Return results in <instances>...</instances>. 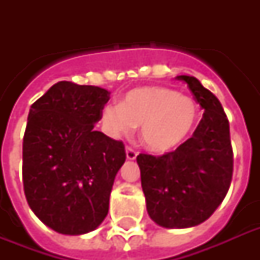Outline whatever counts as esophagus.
Instances as JSON below:
<instances>
[{"label": "esophagus", "mask_w": 260, "mask_h": 260, "mask_svg": "<svg viewBox=\"0 0 260 260\" xmlns=\"http://www.w3.org/2000/svg\"><path fill=\"white\" fill-rule=\"evenodd\" d=\"M125 154H126V159H128V160H135V159H136V156H138L136 151L132 150V148H129V147H126L125 148Z\"/></svg>", "instance_id": "esophagus-1"}]
</instances>
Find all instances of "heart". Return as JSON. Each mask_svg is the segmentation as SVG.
<instances>
[{"instance_id": "heart-1", "label": "heart", "mask_w": 260, "mask_h": 260, "mask_svg": "<svg viewBox=\"0 0 260 260\" xmlns=\"http://www.w3.org/2000/svg\"><path fill=\"white\" fill-rule=\"evenodd\" d=\"M200 110L193 98L159 86L136 87L124 94L120 105L106 106L102 128L112 138L129 135L140 126L147 150L167 154L183 146L194 134Z\"/></svg>"}]
</instances>
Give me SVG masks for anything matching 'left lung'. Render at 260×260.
<instances>
[{
  "mask_svg": "<svg viewBox=\"0 0 260 260\" xmlns=\"http://www.w3.org/2000/svg\"><path fill=\"white\" fill-rule=\"evenodd\" d=\"M204 112L193 136L162 156L140 154L143 193L151 220L163 228L182 230L201 224L225 198L234 154L230 122L217 97L194 77L178 75Z\"/></svg>",
  "mask_w": 260,
  "mask_h": 260,
  "instance_id": "1",
  "label": "left lung"
}]
</instances>
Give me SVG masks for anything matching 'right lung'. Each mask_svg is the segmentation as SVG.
Instances as JSON below:
<instances>
[{"label":"right lung","mask_w":260,"mask_h":260,"mask_svg":"<svg viewBox=\"0 0 260 260\" xmlns=\"http://www.w3.org/2000/svg\"><path fill=\"white\" fill-rule=\"evenodd\" d=\"M109 95L98 86L62 81L30 106L24 191L32 212L58 234L97 230L109 210L114 178L125 162L124 144L94 129Z\"/></svg>","instance_id":"right-lung-1"}]
</instances>
